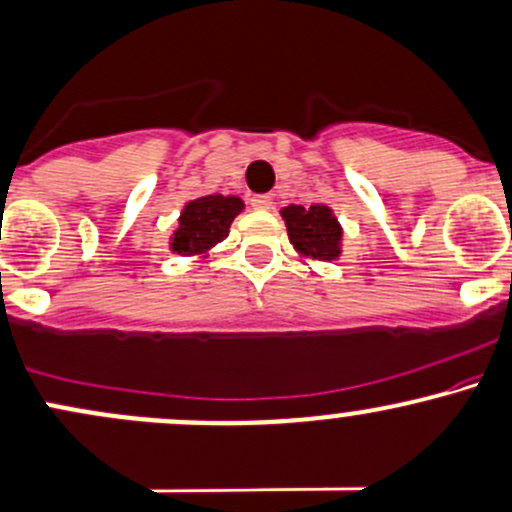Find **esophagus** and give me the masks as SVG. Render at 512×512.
Masks as SVG:
<instances>
[{"label": "esophagus", "mask_w": 512, "mask_h": 512, "mask_svg": "<svg viewBox=\"0 0 512 512\" xmlns=\"http://www.w3.org/2000/svg\"><path fill=\"white\" fill-rule=\"evenodd\" d=\"M250 206L257 211H269L274 206V199L269 194H257L250 199Z\"/></svg>", "instance_id": "obj_1"}]
</instances>
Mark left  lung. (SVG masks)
I'll return each instance as SVG.
<instances>
[{"mask_svg": "<svg viewBox=\"0 0 512 512\" xmlns=\"http://www.w3.org/2000/svg\"><path fill=\"white\" fill-rule=\"evenodd\" d=\"M282 218L294 250L308 262H335L342 255V226L328 204L284 206Z\"/></svg>", "mask_w": 512, "mask_h": 512, "instance_id": "obj_1", "label": "left lung"}]
</instances>
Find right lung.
I'll return each mask as SVG.
<instances>
[{
  "label": "right lung",
  "instance_id": "right-lung-1",
  "mask_svg": "<svg viewBox=\"0 0 512 512\" xmlns=\"http://www.w3.org/2000/svg\"><path fill=\"white\" fill-rule=\"evenodd\" d=\"M243 209V199L233 194H209L187 201L177 218V228L170 235V252L206 260L213 247L228 238L230 223Z\"/></svg>",
  "mask_w": 512,
  "mask_h": 512
}]
</instances>
